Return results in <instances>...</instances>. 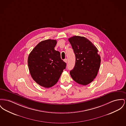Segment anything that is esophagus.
Masks as SVG:
<instances>
[{
	"instance_id": "1",
	"label": "esophagus",
	"mask_w": 126,
	"mask_h": 126,
	"mask_svg": "<svg viewBox=\"0 0 126 126\" xmlns=\"http://www.w3.org/2000/svg\"><path fill=\"white\" fill-rule=\"evenodd\" d=\"M64 61L66 63H67V59H65L64 60Z\"/></svg>"
}]
</instances>
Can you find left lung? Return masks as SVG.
<instances>
[{"label": "left lung", "instance_id": "8db88e82", "mask_svg": "<svg viewBox=\"0 0 126 126\" xmlns=\"http://www.w3.org/2000/svg\"><path fill=\"white\" fill-rule=\"evenodd\" d=\"M68 41L76 56L74 68L70 71L74 81L87 85L94 80L100 65L101 59L96 46L84 37L74 36Z\"/></svg>", "mask_w": 126, "mask_h": 126}]
</instances>
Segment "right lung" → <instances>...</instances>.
Wrapping results in <instances>:
<instances>
[{
    "label": "right lung",
    "mask_w": 126,
    "mask_h": 126,
    "mask_svg": "<svg viewBox=\"0 0 126 126\" xmlns=\"http://www.w3.org/2000/svg\"><path fill=\"white\" fill-rule=\"evenodd\" d=\"M57 40L41 41L30 53L28 63L34 80L46 88L52 87L58 81L66 63L62 60L59 51L55 50Z\"/></svg>",
    "instance_id": "obj_1"
}]
</instances>
